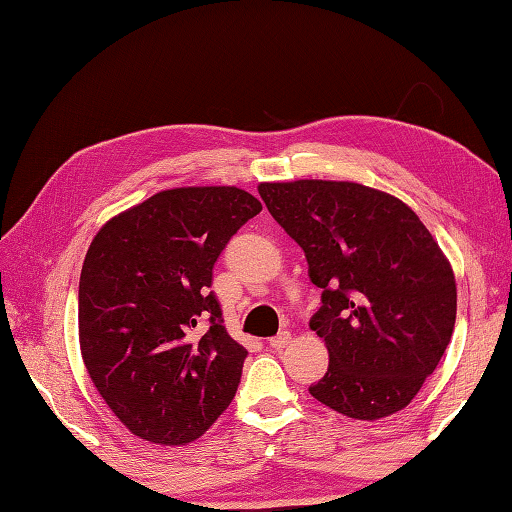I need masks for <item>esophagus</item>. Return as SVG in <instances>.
Segmentation results:
<instances>
[{
  "label": "esophagus",
  "instance_id": "1",
  "mask_svg": "<svg viewBox=\"0 0 512 512\" xmlns=\"http://www.w3.org/2000/svg\"><path fill=\"white\" fill-rule=\"evenodd\" d=\"M288 342H291V333L280 331V333H277V336H273L271 340H268V345H271L273 349H282V347L288 345Z\"/></svg>",
  "mask_w": 512,
  "mask_h": 512
}]
</instances>
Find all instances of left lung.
Listing matches in <instances>:
<instances>
[{"label":"left lung","mask_w":512,"mask_h":512,"mask_svg":"<svg viewBox=\"0 0 512 512\" xmlns=\"http://www.w3.org/2000/svg\"><path fill=\"white\" fill-rule=\"evenodd\" d=\"M259 194L322 288L309 327L327 342L329 369L311 396L358 421L403 410L457 320V284L430 230L403 201L360 183H262Z\"/></svg>","instance_id":"left-lung-1"}]
</instances>
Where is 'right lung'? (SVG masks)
Segmentation results:
<instances>
[{
  "mask_svg": "<svg viewBox=\"0 0 512 512\" xmlns=\"http://www.w3.org/2000/svg\"><path fill=\"white\" fill-rule=\"evenodd\" d=\"M259 210L228 185L165 190L91 241L78 291L82 360L141 439L190 443L235 398L248 351L224 327L212 268Z\"/></svg>",
  "mask_w": 512,
  "mask_h": 512,
  "instance_id": "obj_1",
  "label": "right lung"
}]
</instances>
